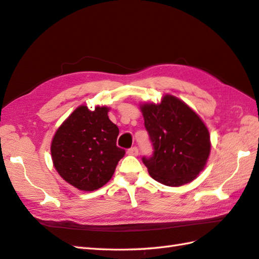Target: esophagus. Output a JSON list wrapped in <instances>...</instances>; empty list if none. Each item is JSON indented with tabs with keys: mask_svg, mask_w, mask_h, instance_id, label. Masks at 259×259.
<instances>
[{
	"mask_svg": "<svg viewBox=\"0 0 259 259\" xmlns=\"http://www.w3.org/2000/svg\"><path fill=\"white\" fill-rule=\"evenodd\" d=\"M126 152H128V155H131V156H138L139 150L137 147H133V148H130V149H128V151Z\"/></svg>",
	"mask_w": 259,
	"mask_h": 259,
	"instance_id": "1",
	"label": "esophagus"
}]
</instances>
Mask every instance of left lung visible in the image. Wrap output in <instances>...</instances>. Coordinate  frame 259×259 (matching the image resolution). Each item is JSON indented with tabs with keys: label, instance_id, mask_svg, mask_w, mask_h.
Instances as JSON below:
<instances>
[{
	"label": "left lung",
	"instance_id": "8db88e82",
	"mask_svg": "<svg viewBox=\"0 0 259 259\" xmlns=\"http://www.w3.org/2000/svg\"><path fill=\"white\" fill-rule=\"evenodd\" d=\"M145 126L153 146L152 156L142 158L158 183L178 187L194 180L205 168L210 137L194 110L171 95L159 104H141Z\"/></svg>",
	"mask_w": 259,
	"mask_h": 259
}]
</instances>
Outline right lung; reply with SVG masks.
I'll list each match as a JSON object with an SVG mask.
<instances>
[{
    "label": "right lung",
    "instance_id": "right-lung-1",
    "mask_svg": "<svg viewBox=\"0 0 259 259\" xmlns=\"http://www.w3.org/2000/svg\"><path fill=\"white\" fill-rule=\"evenodd\" d=\"M108 107L80 106L59 126L51 144L53 166L75 188L93 191L111 179L125 151L117 147L119 128Z\"/></svg>",
    "mask_w": 259,
    "mask_h": 259
}]
</instances>
